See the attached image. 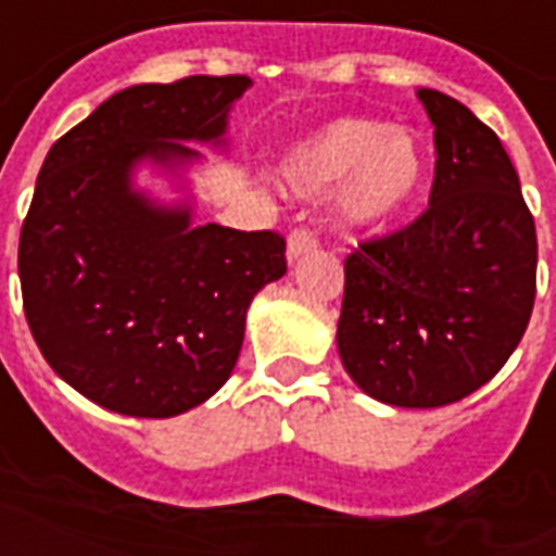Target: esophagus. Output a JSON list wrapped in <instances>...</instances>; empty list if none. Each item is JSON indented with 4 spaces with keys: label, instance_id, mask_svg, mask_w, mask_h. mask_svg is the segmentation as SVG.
<instances>
[{
    "label": "esophagus",
    "instance_id": "34e87169",
    "mask_svg": "<svg viewBox=\"0 0 556 556\" xmlns=\"http://www.w3.org/2000/svg\"><path fill=\"white\" fill-rule=\"evenodd\" d=\"M317 249V237L314 230L307 228H295L290 237H287V263H295L299 257H305L311 251Z\"/></svg>",
    "mask_w": 556,
    "mask_h": 556
}]
</instances>
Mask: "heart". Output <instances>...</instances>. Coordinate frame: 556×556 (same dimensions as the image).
Returning <instances> with one entry per match:
<instances>
[{
  "mask_svg": "<svg viewBox=\"0 0 556 556\" xmlns=\"http://www.w3.org/2000/svg\"><path fill=\"white\" fill-rule=\"evenodd\" d=\"M429 160L412 129L382 121L343 117L283 153V184L302 194L340 186L338 216L343 228L370 233L391 225L427 189Z\"/></svg>",
  "mask_w": 556,
  "mask_h": 556,
  "instance_id": "heart-1",
  "label": "heart"
}]
</instances>
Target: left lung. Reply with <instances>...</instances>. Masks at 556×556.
Segmentation results:
<instances>
[{"label": "left lung", "instance_id": "obj_1", "mask_svg": "<svg viewBox=\"0 0 556 556\" xmlns=\"http://www.w3.org/2000/svg\"><path fill=\"white\" fill-rule=\"evenodd\" d=\"M417 97L439 156L429 206L346 257L338 352L372 400L439 408L516 352L536 299V225L492 129L441 91Z\"/></svg>", "mask_w": 556, "mask_h": 556}]
</instances>
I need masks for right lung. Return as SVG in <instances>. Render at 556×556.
Returning a JSON list of instances; mask_svg holds the SVG:
<instances>
[{"instance_id": "add662e5", "label": "right lung", "mask_w": 556, "mask_h": 556, "mask_svg": "<svg viewBox=\"0 0 556 556\" xmlns=\"http://www.w3.org/2000/svg\"><path fill=\"white\" fill-rule=\"evenodd\" d=\"M249 76L132 85L64 132L40 165L20 230L31 338L64 382L129 417L201 406L237 367L245 314L287 273L273 230L192 225L189 198L160 204L141 165L180 174L189 141L225 148Z\"/></svg>"}]
</instances>
